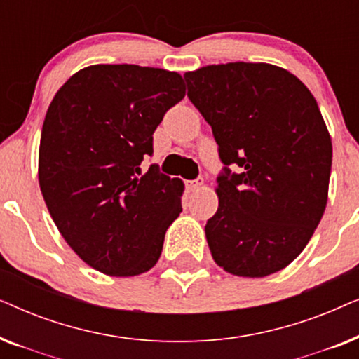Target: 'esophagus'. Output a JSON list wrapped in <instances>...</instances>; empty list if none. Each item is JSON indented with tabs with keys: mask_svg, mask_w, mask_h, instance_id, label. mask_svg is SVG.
<instances>
[{
	"mask_svg": "<svg viewBox=\"0 0 359 359\" xmlns=\"http://www.w3.org/2000/svg\"><path fill=\"white\" fill-rule=\"evenodd\" d=\"M203 184H204V180L203 178L188 181V183H186V186H188V189L191 191V193H196V191H199L201 188H203Z\"/></svg>",
	"mask_w": 359,
	"mask_h": 359,
	"instance_id": "1",
	"label": "esophagus"
}]
</instances>
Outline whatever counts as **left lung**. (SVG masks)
<instances>
[{"label": "left lung", "instance_id": "8db88e82", "mask_svg": "<svg viewBox=\"0 0 359 359\" xmlns=\"http://www.w3.org/2000/svg\"><path fill=\"white\" fill-rule=\"evenodd\" d=\"M184 80L224 163L219 209L205 224L214 262L243 278L286 268L327 205L332 139L316 97L297 76L269 63L209 65Z\"/></svg>", "mask_w": 359, "mask_h": 359}]
</instances>
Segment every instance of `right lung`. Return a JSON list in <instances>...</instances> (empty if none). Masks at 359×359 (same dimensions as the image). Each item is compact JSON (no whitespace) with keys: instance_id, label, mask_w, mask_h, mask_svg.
Wrapping results in <instances>:
<instances>
[{"instance_id":"add662e5","label":"right lung","mask_w":359,"mask_h":359,"mask_svg":"<svg viewBox=\"0 0 359 359\" xmlns=\"http://www.w3.org/2000/svg\"><path fill=\"white\" fill-rule=\"evenodd\" d=\"M181 75L91 65L57 91L42 126L39 184L57 229L83 262L137 276L158 262L184 184L150 165L154 132L184 97Z\"/></svg>"}]
</instances>
